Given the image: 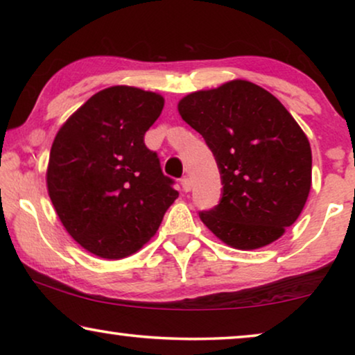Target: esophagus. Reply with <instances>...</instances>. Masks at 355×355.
<instances>
[{
	"label": "esophagus",
	"instance_id": "34e87169",
	"mask_svg": "<svg viewBox=\"0 0 355 355\" xmlns=\"http://www.w3.org/2000/svg\"><path fill=\"white\" fill-rule=\"evenodd\" d=\"M181 186H182V191L184 192H189L192 189V181H191V178H184L182 181H181Z\"/></svg>",
	"mask_w": 355,
	"mask_h": 355
}]
</instances>
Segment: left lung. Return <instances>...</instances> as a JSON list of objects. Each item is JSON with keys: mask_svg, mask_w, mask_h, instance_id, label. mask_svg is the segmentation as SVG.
Listing matches in <instances>:
<instances>
[{"mask_svg": "<svg viewBox=\"0 0 355 355\" xmlns=\"http://www.w3.org/2000/svg\"><path fill=\"white\" fill-rule=\"evenodd\" d=\"M221 174L220 203L200 220L234 249H260L294 225L312 186L307 135L281 101L249 80H231L179 101Z\"/></svg>", "mask_w": 355, "mask_h": 355, "instance_id": "1", "label": "left lung"}]
</instances>
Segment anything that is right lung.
<instances>
[{"mask_svg":"<svg viewBox=\"0 0 355 355\" xmlns=\"http://www.w3.org/2000/svg\"><path fill=\"white\" fill-rule=\"evenodd\" d=\"M164 100L114 85L85 101L58 130L46 169L53 207L90 254L119 260L140 250L178 198L144 135Z\"/></svg>","mask_w":355,"mask_h":355,"instance_id":"1","label":"right lung"}]
</instances>
